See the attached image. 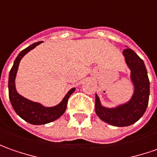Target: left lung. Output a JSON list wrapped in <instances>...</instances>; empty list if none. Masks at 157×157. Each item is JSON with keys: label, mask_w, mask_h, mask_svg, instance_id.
I'll return each instance as SVG.
<instances>
[{"label": "left lung", "mask_w": 157, "mask_h": 157, "mask_svg": "<svg viewBox=\"0 0 157 157\" xmlns=\"http://www.w3.org/2000/svg\"><path fill=\"white\" fill-rule=\"evenodd\" d=\"M128 68L130 70L133 94L129 100L113 108L104 107L95 94V113L103 122L116 127H127L136 122L148 107L149 80L143 61L127 47L122 52Z\"/></svg>", "instance_id": "8db88e82"}]
</instances>
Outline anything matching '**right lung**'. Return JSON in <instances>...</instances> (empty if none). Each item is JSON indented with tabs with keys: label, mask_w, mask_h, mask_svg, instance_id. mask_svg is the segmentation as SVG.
<instances>
[{
	"label": "right lung",
	"mask_w": 157,
	"mask_h": 157,
	"mask_svg": "<svg viewBox=\"0 0 157 157\" xmlns=\"http://www.w3.org/2000/svg\"><path fill=\"white\" fill-rule=\"evenodd\" d=\"M41 42L43 41H38L33 43L32 45L21 51V53L16 57V59L14 60V65L9 72V76H8V95H9L11 105L15 111V113L21 118H22L27 122L34 125H41V124L49 123L61 117L66 110L69 96L75 91V88L70 89L63 97L62 101L53 107H46L40 102L29 100L17 92L15 88V78L19 68L20 62L26 54H28L30 50L34 49L35 47L41 44Z\"/></svg>",
	"instance_id": "right-lung-1"
}]
</instances>
